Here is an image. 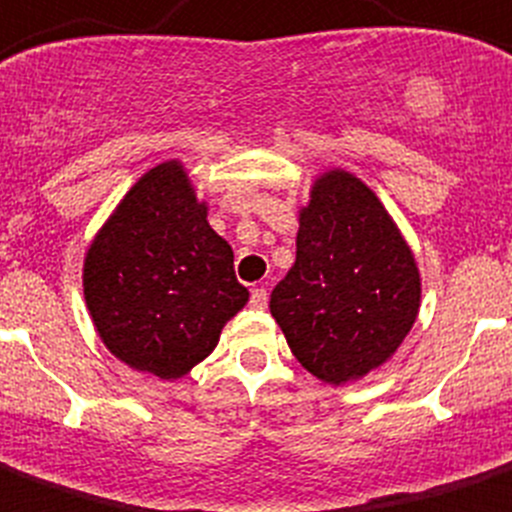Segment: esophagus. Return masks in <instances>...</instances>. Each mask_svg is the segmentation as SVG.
<instances>
[{"mask_svg":"<svg viewBox=\"0 0 512 512\" xmlns=\"http://www.w3.org/2000/svg\"><path fill=\"white\" fill-rule=\"evenodd\" d=\"M249 305L257 307V310H263V307L268 305V289H265V286H255L252 294H249Z\"/></svg>","mask_w":512,"mask_h":512,"instance_id":"obj_1","label":"esophagus"}]
</instances>
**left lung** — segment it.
Masks as SVG:
<instances>
[{
	"instance_id": "1",
	"label": "left lung",
	"mask_w": 512,
	"mask_h": 512,
	"mask_svg": "<svg viewBox=\"0 0 512 512\" xmlns=\"http://www.w3.org/2000/svg\"><path fill=\"white\" fill-rule=\"evenodd\" d=\"M421 278L402 234L360 178L331 170L299 215L297 260L270 292L294 357L328 384L389 360L413 328Z\"/></svg>"
}]
</instances>
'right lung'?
Wrapping results in <instances>:
<instances>
[{"mask_svg":"<svg viewBox=\"0 0 512 512\" xmlns=\"http://www.w3.org/2000/svg\"><path fill=\"white\" fill-rule=\"evenodd\" d=\"M83 294L107 350L160 378H181L205 360L249 299L234 252L210 228L178 162L141 176L99 231Z\"/></svg>","mask_w":512,"mask_h":512,"instance_id":"1","label":"right lung"}]
</instances>
